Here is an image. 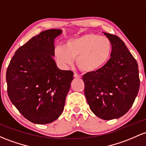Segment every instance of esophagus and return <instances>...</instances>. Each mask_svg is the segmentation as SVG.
I'll return each instance as SVG.
<instances>
[{
	"label": "esophagus",
	"instance_id": "1",
	"mask_svg": "<svg viewBox=\"0 0 146 146\" xmlns=\"http://www.w3.org/2000/svg\"><path fill=\"white\" fill-rule=\"evenodd\" d=\"M73 76H74V78H81V76H80L79 74H78V73H74V75H73Z\"/></svg>",
	"mask_w": 146,
	"mask_h": 146
}]
</instances>
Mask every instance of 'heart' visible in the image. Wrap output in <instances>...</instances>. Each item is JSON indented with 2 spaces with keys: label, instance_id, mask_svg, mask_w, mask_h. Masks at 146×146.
<instances>
[{
  "label": "heart",
  "instance_id": "1",
  "mask_svg": "<svg viewBox=\"0 0 146 146\" xmlns=\"http://www.w3.org/2000/svg\"><path fill=\"white\" fill-rule=\"evenodd\" d=\"M112 44L110 39L95 33H87L67 41L65 46H57L54 56L62 68L72 64L76 57V64L85 73H94L110 60Z\"/></svg>",
  "mask_w": 146,
  "mask_h": 146
}]
</instances>
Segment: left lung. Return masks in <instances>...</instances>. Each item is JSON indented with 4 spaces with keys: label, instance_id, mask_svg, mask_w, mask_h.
<instances>
[{
    "label": "left lung",
    "instance_id": "left-lung-1",
    "mask_svg": "<svg viewBox=\"0 0 146 146\" xmlns=\"http://www.w3.org/2000/svg\"><path fill=\"white\" fill-rule=\"evenodd\" d=\"M112 44L111 57L96 72L82 77L84 95L93 113L103 120L125 114L138 94L140 80L138 64L116 35L103 33Z\"/></svg>",
    "mask_w": 146,
    "mask_h": 146
}]
</instances>
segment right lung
I'll return each instance as SVG.
<instances>
[{
    "label": "right lung",
    "mask_w": 146,
    "mask_h": 146,
    "mask_svg": "<svg viewBox=\"0 0 146 146\" xmlns=\"http://www.w3.org/2000/svg\"><path fill=\"white\" fill-rule=\"evenodd\" d=\"M62 33L51 29L32 38L16 51L6 72L11 102L36 124L60 117L73 79V72L60 70L53 59L55 39Z\"/></svg>",
    "instance_id": "obj_1"
}]
</instances>
